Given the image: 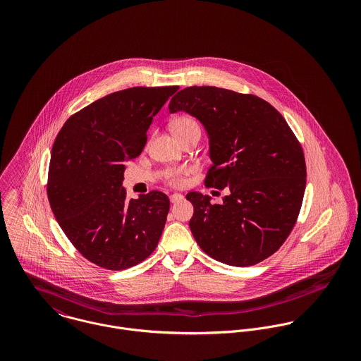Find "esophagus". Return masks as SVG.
<instances>
[{"mask_svg":"<svg viewBox=\"0 0 361 361\" xmlns=\"http://www.w3.org/2000/svg\"><path fill=\"white\" fill-rule=\"evenodd\" d=\"M169 200H171V203H172V204H173V203H179V202H182V200H183V196H182V195H179V193H173V195H171Z\"/></svg>","mask_w":361,"mask_h":361,"instance_id":"1","label":"esophagus"}]
</instances>
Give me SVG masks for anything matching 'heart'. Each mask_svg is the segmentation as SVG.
<instances>
[{"label":"heart","instance_id":"obj_1","mask_svg":"<svg viewBox=\"0 0 361 361\" xmlns=\"http://www.w3.org/2000/svg\"><path fill=\"white\" fill-rule=\"evenodd\" d=\"M171 129L173 132V135L178 137L186 136V135H192V133H197L202 135V129L199 122L193 118V116H179L176 119L172 121L171 123ZM190 173V168L189 166H176V168H171L165 172L164 176V182L172 188H180L185 183V178Z\"/></svg>","mask_w":361,"mask_h":361}]
</instances>
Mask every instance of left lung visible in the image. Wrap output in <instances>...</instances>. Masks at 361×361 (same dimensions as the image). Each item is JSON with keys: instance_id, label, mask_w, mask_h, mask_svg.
<instances>
[{"instance_id": "1", "label": "left lung", "mask_w": 361, "mask_h": 361, "mask_svg": "<svg viewBox=\"0 0 361 361\" xmlns=\"http://www.w3.org/2000/svg\"><path fill=\"white\" fill-rule=\"evenodd\" d=\"M169 111H186L204 125L212 159L204 185L226 192L222 204L186 195L197 245L233 267L272 256L296 225L307 176L302 145L285 118L257 96L214 86L180 90Z\"/></svg>"}]
</instances>
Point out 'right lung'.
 <instances>
[{
	"label": "right lung",
	"mask_w": 361,
	"mask_h": 361,
	"mask_svg": "<svg viewBox=\"0 0 361 361\" xmlns=\"http://www.w3.org/2000/svg\"><path fill=\"white\" fill-rule=\"evenodd\" d=\"M179 86L130 87L71 115L52 146L47 196L73 247L112 271L137 265L157 247L169 199L152 190L126 200L125 161L139 157L157 112Z\"/></svg>",
	"instance_id": "add662e5"
}]
</instances>
